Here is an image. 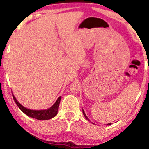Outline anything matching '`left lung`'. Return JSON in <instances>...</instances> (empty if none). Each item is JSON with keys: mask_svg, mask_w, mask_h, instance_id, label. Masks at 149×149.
<instances>
[{"mask_svg": "<svg viewBox=\"0 0 149 149\" xmlns=\"http://www.w3.org/2000/svg\"><path fill=\"white\" fill-rule=\"evenodd\" d=\"M83 115H84V117H85V119H86L87 120H88V121H89V119H88V117H87V115H85V113L84 111H83ZM93 124H94V123H93ZM111 125V123H108V124H107V125Z\"/></svg>", "mask_w": 149, "mask_h": 149, "instance_id": "8db88e82", "label": "left lung"}]
</instances>
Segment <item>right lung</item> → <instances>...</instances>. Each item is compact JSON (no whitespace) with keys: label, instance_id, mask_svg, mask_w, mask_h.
I'll return each instance as SVG.
<instances>
[{"label":"right lung","instance_id":"right-lung-1","mask_svg":"<svg viewBox=\"0 0 149 149\" xmlns=\"http://www.w3.org/2000/svg\"><path fill=\"white\" fill-rule=\"evenodd\" d=\"M12 95H13V100L16 103V104L17 105L19 109L21 110L24 114H26V115L28 116V117H30L38 120H41V121L51 119H52L53 117H56L57 114H58L59 105H60V100L61 97H62L61 96L59 97L57 99L56 102L54 104V105H52V107L49 108V109L45 110H31L27 109V108L22 106L21 104L17 100V99H16L15 97L14 96L13 93H12Z\"/></svg>","mask_w":149,"mask_h":149}]
</instances>
